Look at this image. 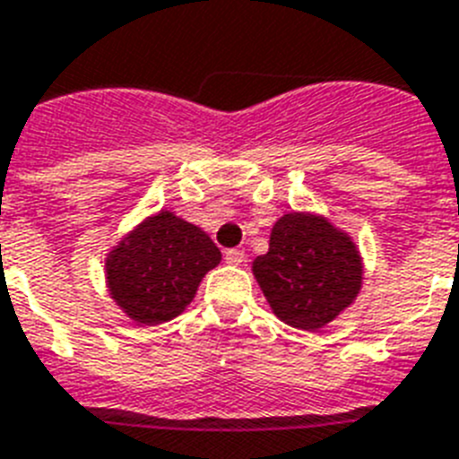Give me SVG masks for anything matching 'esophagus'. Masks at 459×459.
Segmentation results:
<instances>
[{
	"label": "esophagus",
	"mask_w": 459,
	"mask_h": 459,
	"mask_svg": "<svg viewBox=\"0 0 459 459\" xmlns=\"http://www.w3.org/2000/svg\"><path fill=\"white\" fill-rule=\"evenodd\" d=\"M223 259H226V264H230V266H240V264L245 262V252H242V249H226Z\"/></svg>",
	"instance_id": "esophagus-1"
}]
</instances>
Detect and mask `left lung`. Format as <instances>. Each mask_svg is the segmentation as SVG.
Here are the masks:
<instances>
[{
    "label": "left lung",
    "mask_w": 459,
    "mask_h": 459,
    "mask_svg": "<svg viewBox=\"0 0 459 459\" xmlns=\"http://www.w3.org/2000/svg\"><path fill=\"white\" fill-rule=\"evenodd\" d=\"M252 273L271 311L308 333L333 323L363 288V259L353 238L314 212L282 214Z\"/></svg>",
    "instance_id": "obj_1"
}]
</instances>
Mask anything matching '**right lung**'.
Returning a JSON list of instances; mask_svg holds the SVG:
<instances>
[{
  "label": "right lung",
  "mask_w": 459,
  "mask_h": 459,
  "mask_svg": "<svg viewBox=\"0 0 459 459\" xmlns=\"http://www.w3.org/2000/svg\"><path fill=\"white\" fill-rule=\"evenodd\" d=\"M221 252L195 223L160 210L132 229L106 256L113 301L139 325H160L184 314L204 273Z\"/></svg>",
  "instance_id": "obj_1"
}]
</instances>
